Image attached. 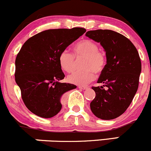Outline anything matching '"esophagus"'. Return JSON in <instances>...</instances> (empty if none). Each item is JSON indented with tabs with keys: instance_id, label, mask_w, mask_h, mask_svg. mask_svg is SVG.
<instances>
[{
	"instance_id": "esophagus-1",
	"label": "esophagus",
	"mask_w": 151,
	"mask_h": 151,
	"mask_svg": "<svg viewBox=\"0 0 151 151\" xmlns=\"http://www.w3.org/2000/svg\"><path fill=\"white\" fill-rule=\"evenodd\" d=\"M78 88H79V89H84V90L88 89L87 86H78Z\"/></svg>"
}]
</instances>
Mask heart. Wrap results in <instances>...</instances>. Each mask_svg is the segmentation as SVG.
I'll use <instances>...</instances> for the list:
<instances>
[{"label":"heart","mask_w":151,"mask_h":151,"mask_svg":"<svg viewBox=\"0 0 151 151\" xmlns=\"http://www.w3.org/2000/svg\"><path fill=\"white\" fill-rule=\"evenodd\" d=\"M73 50L77 58L84 57L82 67L85 70L73 72L68 76L67 80L74 84L86 85L95 79V72L99 74L104 70L106 65L105 55L99 51L98 45L90 40H84L77 43ZM59 62L66 72L70 73L74 70V56L67 50H64L60 54Z\"/></svg>","instance_id":"heart-1"}]
</instances>
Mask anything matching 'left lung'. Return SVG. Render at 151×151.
Segmentation results:
<instances>
[{
    "label": "left lung",
    "mask_w": 151,
    "mask_h": 151,
    "mask_svg": "<svg viewBox=\"0 0 151 151\" xmlns=\"http://www.w3.org/2000/svg\"><path fill=\"white\" fill-rule=\"evenodd\" d=\"M85 35L100 43L106 58L97 81L103 85L92 87L96 96L90 108L99 119H114L126 111L138 90L141 59L133 43L119 32L96 30L88 31Z\"/></svg>",
    "instance_id": "8db88e82"
}]
</instances>
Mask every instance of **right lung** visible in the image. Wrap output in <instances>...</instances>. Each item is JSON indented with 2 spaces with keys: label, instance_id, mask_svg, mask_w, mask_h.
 <instances>
[{
  "label": "right lung",
  "instance_id": "1",
  "mask_svg": "<svg viewBox=\"0 0 151 151\" xmlns=\"http://www.w3.org/2000/svg\"><path fill=\"white\" fill-rule=\"evenodd\" d=\"M86 32L82 27L52 29L29 38L15 60V81L26 107L40 117L52 118L62 109L63 94L77 86L65 78L59 57Z\"/></svg>",
  "mask_w": 151,
  "mask_h": 151
}]
</instances>
